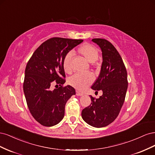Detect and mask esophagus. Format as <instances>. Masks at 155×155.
Masks as SVG:
<instances>
[{
	"label": "esophagus",
	"instance_id": "obj_1",
	"mask_svg": "<svg viewBox=\"0 0 155 155\" xmlns=\"http://www.w3.org/2000/svg\"><path fill=\"white\" fill-rule=\"evenodd\" d=\"M76 95L78 96H81L83 95V94L81 93V92H80L78 91H76Z\"/></svg>",
	"mask_w": 155,
	"mask_h": 155
}]
</instances>
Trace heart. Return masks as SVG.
I'll return each instance as SVG.
<instances>
[{"label":"heart","instance_id":"obj_1","mask_svg":"<svg viewBox=\"0 0 155 155\" xmlns=\"http://www.w3.org/2000/svg\"><path fill=\"white\" fill-rule=\"evenodd\" d=\"M78 53L82 55L88 62L94 63L99 57V51L97 48L91 44L86 43L78 48ZM72 54L68 52L65 55L63 60V67L65 72L70 74L72 72L71 59ZM94 78L91 74H76L69 78L68 83L70 86L78 91H84L93 82Z\"/></svg>","mask_w":155,"mask_h":155}]
</instances>
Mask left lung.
Masks as SVG:
<instances>
[{"label":"left lung","mask_w":155,"mask_h":155,"mask_svg":"<svg viewBox=\"0 0 155 155\" xmlns=\"http://www.w3.org/2000/svg\"><path fill=\"white\" fill-rule=\"evenodd\" d=\"M101 50L103 61L100 74L92 89L102 91L103 95L95 99L81 112L83 120L97 128L111 124L118 116L127 90V73L123 60L114 46L104 39H93Z\"/></svg>","instance_id":"8db88e82"}]
</instances>
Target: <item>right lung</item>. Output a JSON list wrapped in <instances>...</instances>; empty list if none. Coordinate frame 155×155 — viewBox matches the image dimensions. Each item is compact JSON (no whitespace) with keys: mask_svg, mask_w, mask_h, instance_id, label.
Masks as SVG:
<instances>
[{"mask_svg":"<svg viewBox=\"0 0 155 155\" xmlns=\"http://www.w3.org/2000/svg\"><path fill=\"white\" fill-rule=\"evenodd\" d=\"M83 41L53 37L37 48L26 64L23 90L30 113L42 125L59 124L64 117L67 101L76 94L72 87L62 86L65 83L63 60ZM55 80L60 87L51 90L50 86Z\"/></svg>","mask_w":155,"mask_h":155,"instance_id":"add662e5","label":"right lung"}]
</instances>
